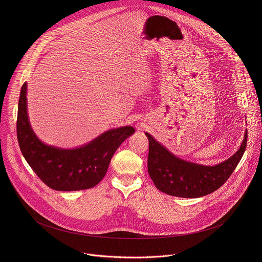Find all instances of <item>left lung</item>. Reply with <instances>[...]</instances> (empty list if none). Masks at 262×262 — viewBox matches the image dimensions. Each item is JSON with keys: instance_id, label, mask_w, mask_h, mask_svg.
Listing matches in <instances>:
<instances>
[{"instance_id": "8db88e82", "label": "left lung", "mask_w": 262, "mask_h": 262, "mask_svg": "<svg viewBox=\"0 0 262 262\" xmlns=\"http://www.w3.org/2000/svg\"><path fill=\"white\" fill-rule=\"evenodd\" d=\"M149 141L148 173L156 188L180 198H200L222 187L238 165L247 145V130L239 150L229 159L205 166L185 161L159 144L146 133Z\"/></svg>"}]
</instances>
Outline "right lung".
<instances>
[{
    "instance_id": "add662e5",
    "label": "right lung",
    "mask_w": 262,
    "mask_h": 262,
    "mask_svg": "<svg viewBox=\"0 0 262 262\" xmlns=\"http://www.w3.org/2000/svg\"><path fill=\"white\" fill-rule=\"evenodd\" d=\"M27 83L18 104L17 138L23 156L38 178L55 190H81L96 187L106 176L111 158L121 143L135 132L131 126L109 130L76 149H59L42 143L31 129L27 114Z\"/></svg>"
}]
</instances>
